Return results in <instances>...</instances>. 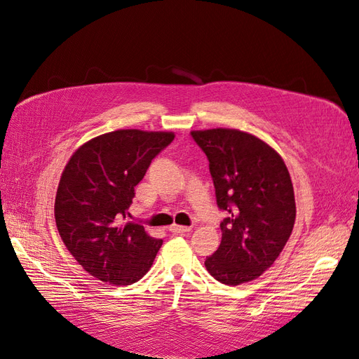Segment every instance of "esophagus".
I'll list each match as a JSON object with an SVG mask.
<instances>
[{"instance_id":"1","label":"esophagus","mask_w":359,"mask_h":359,"mask_svg":"<svg viewBox=\"0 0 359 359\" xmlns=\"http://www.w3.org/2000/svg\"><path fill=\"white\" fill-rule=\"evenodd\" d=\"M168 231L172 232V233H188V232H191V227L179 226V224H171V226L168 227Z\"/></svg>"}]
</instances>
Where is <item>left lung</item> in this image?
Wrapping results in <instances>:
<instances>
[{"label":"left lung","instance_id":"1","mask_svg":"<svg viewBox=\"0 0 359 359\" xmlns=\"http://www.w3.org/2000/svg\"><path fill=\"white\" fill-rule=\"evenodd\" d=\"M191 135L208 156L217 205L229 212L206 270L226 285L255 280L279 258L296 222L287 165L271 145L236 128Z\"/></svg>","mask_w":359,"mask_h":359}]
</instances>
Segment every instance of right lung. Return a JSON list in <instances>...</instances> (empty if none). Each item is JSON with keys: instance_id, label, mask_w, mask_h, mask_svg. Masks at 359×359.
<instances>
[{"instance_id": "1", "label": "right lung", "mask_w": 359, "mask_h": 359, "mask_svg": "<svg viewBox=\"0 0 359 359\" xmlns=\"http://www.w3.org/2000/svg\"><path fill=\"white\" fill-rule=\"evenodd\" d=\"M172 140V132L121 128L80 145L65 165L54 201L56 226L68 252L95 279L130 285L150 270L162 240L121 219L151 159Z\"/></svg>"}]
</instances>
